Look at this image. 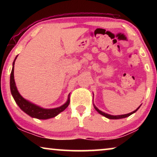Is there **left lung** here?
Masks as SVG:
<instances>
[{"mask_svg": "<svg viewBox=\"0 0 157 157\" xmlns=\"http://www.w3.org/2000/svg\"><path fill=\"white\" fill-rule=\"evenodd\" d=\"M94 109H96V111H98V113H100V114H101V115H103L104 116V117H106V118H108V119H123V118H126V117H129L130 115H132V113H135L136 112V111L138 110V109H139V107L141 106V105L140 106H139L138 108H137L136 110L135 111H132V112H131V113H127V114H123V115H117V116H113V115H110V114H108V113H104V112H103V111H100L99 109H98L97 107H96L95 105L94 104Z\"/></svg>", "mask_w": 157, "mask_h": 157, "instance_id": "obj_1", "label": "left lung"}]
</instances>
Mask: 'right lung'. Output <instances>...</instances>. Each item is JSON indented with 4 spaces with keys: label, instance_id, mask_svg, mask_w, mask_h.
Listing matches in <instances>:
<instances>
[{
    "label": "right lung",
    "instance_id": "add662e5",
    "mask_svg": "<svg viewBox=\"0 0 157 157\" xmlns=\"http://www.w3.org/2000/svg\"><path fill=\"white\" fill-rule=\"evenodd\" d=\"M17 56L15 58L13 63V68L11 71V74H10V91H11V94L13 97L15 101L18 106L20 107L21 110L24 111L25 113L29 115L30 117L33 118H36L38 119H51V118L55 117L59 113H60L62 111L65 110L67 108L68 104L70 103V98L69 95H68V100L65 104L62 105L60 107L55 109H44L42 107H40L37 106V105L33 104V103L25 99L22 96L17 89L16 83H15L14 80V64L16 59H17Z\"/></svg>",
    "mask_w": 157,
    "mask_h": 157
}]
</instances>
